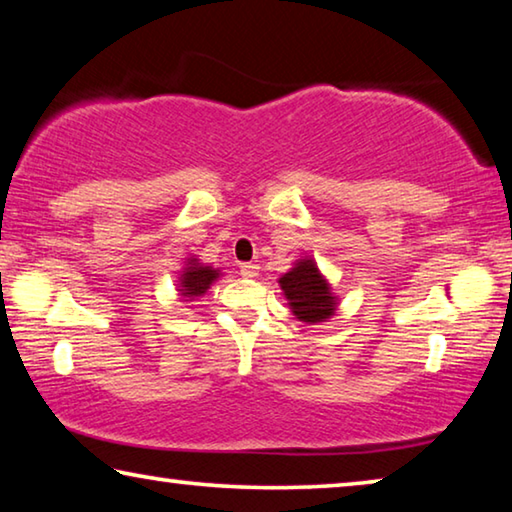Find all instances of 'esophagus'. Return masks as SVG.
Returning <instances> with one entry per match:
<instances>
[{
    "label": "esophagus",
    "mask_w": 512,
    "mask_h": 512,
    "mask_svg": "<svg viewBox=\"0 0 512 512\" xmlns=\"http://www.w3.org/2000/svg\"><path fill=\"white\" fill-rule=\"evenodd\" d=\"M239 273L244 275V277H257L259 275V266L253 264V262H246V264L239 266Z\"/></svg>",
    "instance_id": "1"
}]
</instances>
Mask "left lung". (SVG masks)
<instances>
[{"label":"left lung","instance_id":"8db88e82","mask_svg":"<svg viewBox=\"0 0 512 512\" xmlns=\"http://www.w3.org/2000/svg\"><path fill=\"white\" fill-rule=\"evenodd\" d=\"M280 287L289 300L293 316L302 323H323L336 311V298L316 262L311 257L300 259L289 273L280 277Z\"/></svg>","mask_w":512,"mask_h":512}]
</instances>
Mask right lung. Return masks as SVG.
<instances>
[{
    "label": "right lung",
    "mask_w": 512,
    "mask_h": 512,
    "mask_svg": "<svg viewBox=\"0 0 512 512\" xmlns=\"http://www.w3.org/2000/svg\"><path fill=\"white\" fill-rule=\"evenodd\" d=\"M219 277V271L212 266H203L198 259H189L187 268L180 273V296L198 298L210 289V284Z\"/></svg>",
    "instance_id": "right-lung-1"
}]
</instances>
